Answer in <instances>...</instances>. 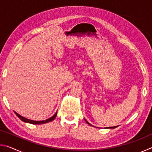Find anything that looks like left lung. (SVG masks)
<instances>
[{"label":"left lung","mask_w":152,"mask_h":152,"mask_svg":"<svg viewBox=\"0 0 152 152\" xmlns=\"http://www.w3.org/2000/svg\"><path fill=\"white\" fill-rule=\"evenodd\" d=\"M86 121V122L87 123H88V125H91V124H90V123L88 122V121H87L86 120H85ZM117 127V126H115V127H108V128H110V129H114V128H115V127Z\"/></svg>","instance_id":"obj_1"}]
</instances>
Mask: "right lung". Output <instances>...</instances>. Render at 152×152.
Listing matches in <instances>:
<instances>
[{
  "instance_id": "obj_1",
  "label": "right lung",
  "mask_w": 152,
  "mask_h": 152,
  "mask_svg": "<svg viewBox=\"0 0 152 152\" xmlns=\"http://www.w3.org/2000/svg\"><path fill=\"white\" fill-rule=\"evenodd\" d=\"M15 114L17 115V116L19 117L20 120L26 122V123H31V124H35V125L43 124V123H48V122L51 121H53V119H55L56 117V115H57V113H58L57 112H56L55 114L53 115L52 117H50V118H49V119H48L44 120V121H33V120L28 119H27V118H25L23 117L20 116V115L18 114V113H16V112H15Z\"/></svg>"
}]
</instances>
